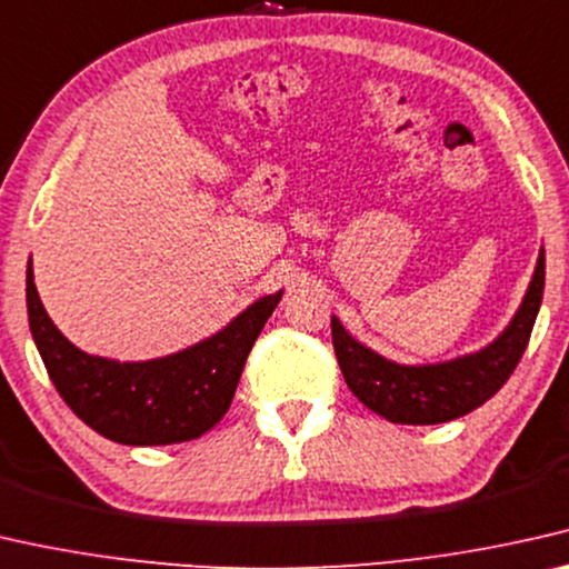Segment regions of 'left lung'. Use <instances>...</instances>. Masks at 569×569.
Wrapping results in <instances>:
<instances>
[{"instance_id":"left-lung-1","label":"left lung","mask_w":569,"mask_h":569,"mask_svg":"<svg viewBox=\"0 0 569 569\" xmlns=\"http://www.w3.org/2000/svg\"><path fill=\"white\" fill-rule=\"evenodd\" d=\"M545 293V250H539L537 268L523 293L521 307L493 342L478 352L460 355L445 362L401 366L358 342L342 321L332 317V345L350 391L393 423H442L460 419L501 391L508 376L527 350L533 321Z\"/></svg>"}]
</instances>
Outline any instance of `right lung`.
<instances>
[{
  "label": "right lung",
  "instance_id": "1",
  "mask_svg": "<svg viewBox=\"0 0 569 569\" xmlns=\"http://www.w3.org/2000/svg\"><path fill=\"white\" fill-rule=\"evenodd\" d=\"M28 319L56 391L97 435L130 447L178 445L201 437L230 409L244 360L283 291L268 293L230 325L166 358L120 362L89 355L61 335L42 307L32 258Z\"/></svg>",
  "mask_w": 569,
  "mask_h": 569
}]
</instances>
